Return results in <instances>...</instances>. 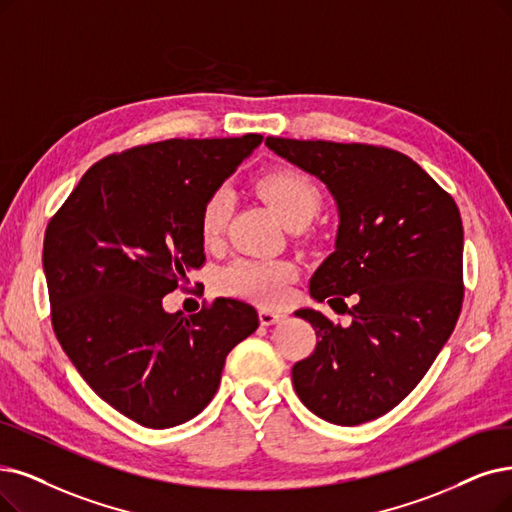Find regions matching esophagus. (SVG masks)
Returning a JSON list of instances; mask_svg holds the SVG:
<instances>
[{"mask_svg": "<svg viewBox=\"0 0 512 512\" xmlns=\"http://www.w3.org/2000/svg\"><path fill=\"white\" fill-rule=\"evenodd\" d=\"M258 317H260V323H262V325H273V323H277V321H283V319H285V315H283V313L269 311V309H262V311L258 313Z\"/></svg>", "mask_w": 512, "mask_h": 512, "instance_id": "esophagus-1", "label": "esophagus"}]
</instances>
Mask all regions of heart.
Wrapping results in <instances>:
<instances>
[{
	"label": "heart",
	"instance_id": "heart-1",
	"mask_svg": "<svg viewBox=\"0 0 512 512\" xmlns=\"http://www.w3.org/2000/svg\"><path fill=\"white\" fill-rule=\"evenodd\" d=\"M258 193L279 212L285 224H306L321 208V189L317 182L300 170H271L256 180ZM233 212V195L227 187H216L199 208V235L206 245L220 241ZM298 267L292 260L237 258L218 275L224 294L277 306L290 296Z\"/></svg>",
	"mask_w": 512,
	"mask_h": 512
}]
</instances>
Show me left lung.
I'll return each mask as SVG.
<instances>
[{"label":"left lung","instance_id":"left-lung-1","mask_svg":"<svg viewBox=\"0 0 512 512\" xmlns=\"http://www.w3.org/2000/svg\"><path fill=\"white\" fill-rule=\"evenodd\" d=\"M267 147L325 182L340 214L336 250L309 288L336 313L344 304L351 325L296 311L317 334L315 351L292 367L296 395L340 426L384 416L414 391L460 317V210L395 149L277 136ZM349 295L351 310L343 302Z\"/></svg>","mask_w":512,"mask_h":512}]
</instances>
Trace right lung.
<instances>
[{"mask_svg": "<svg viewBox=\"0 0 512 512\" xmlns=\"http://www.w3.org/2000/svg\"><path fill=\"white\" fill-rule=\"evenodd\" d=\"M260 140L170 138L107 155L48 222L54 334L92 391L142 426L195 418L227 355L256 332L248 302L216 298L185 317L161 300L203 267L201 203Z\"/></svg>", "mask_w": 512, "mask_h": 512, "instance_id": "add662e5", "label": "right lung"}]
</instances>
